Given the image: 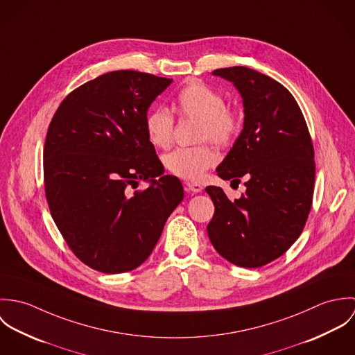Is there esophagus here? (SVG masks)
Listing matches in <instances>:
<instances>
[{"label":"esophagus","mask_w":355,"mask_h":355,"mask_svg":"<svg viewBox=\"0 0 355 355\" xmlns=\"http://www.w3.org/2000/svg\"><path fill=\"white\" fill-rule=\"evenodd\" d=\"M186 190L187 191H191L194 194L197 193H201L202 191V186L200 183H196V182H187L186 183Z\"/></svg>","instance_id":"esophagus-1"}]
</instances>
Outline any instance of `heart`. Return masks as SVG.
I'll return each instance as SVG.
<instances>
[{"label":"heart","instance_id":"obj_1","mask_svg":"<svg viewBox=\"0 0 355 355\" xmlns=\"http://www.w3.org/2000/svg\"><path fill=\"white\" fill-rule=\"evenodd\" d=\"M173 109L182 119L197 120L196 141L209 139L220 148L231 146L243 127L242 116L227 107L225 98L202 82L184 86L173 100ZM145 131L154 148H169L175 132L173 114L164 107L153 109L146 114ZM216 162L217 153L206 142L191 148H178L164 157L168 172L189 180L202 178Z\"/></svg>","mask_w":355,"mask_h":355}]
</instances>
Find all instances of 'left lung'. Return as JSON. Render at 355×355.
Masks as SVG:
<instances>
[{"instance_id": "left-lung-1", "label": "left lung", "mask_w": 355, "mask_h": 355, "mask_svg": "<svg viewBox=\"0 0 355 355\" xmlns=\"http://www.w3.org/2000/svg\"><path fill=\"white\" fill-rule=\"evenodd\" d=\"M235 85L245 106L243 130L217 166L246 193L230 201L221 187L205 190L214 203L207 235L217 253L259 268L286 253L304 231L313 202L314 149L302 110L275 79L248 67L213 71Z\"/></svg>"}]
</instances>
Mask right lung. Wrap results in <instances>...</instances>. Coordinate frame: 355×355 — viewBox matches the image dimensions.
<instances>
[{
    "label": "right lung",
    "mask_w": 355,
    "mask_h": 355,
    "mask_svg": "<svg viewBox=\"0 0 355 355\" xmlns=\"http://www.w3.org/2000/svg\"><path fill=\"white\" fill-rule=\"evenodd\" d=\"M171 83L138 71L107 72L71 92L51 119L46 201L68 248L96 270L138 268L184 197L176 176H162L145 131L150 103ZM139 181L151 186L137 191Z\"/></svg>",
    "instance_id": "right-lung-1"
}]
</instances>
